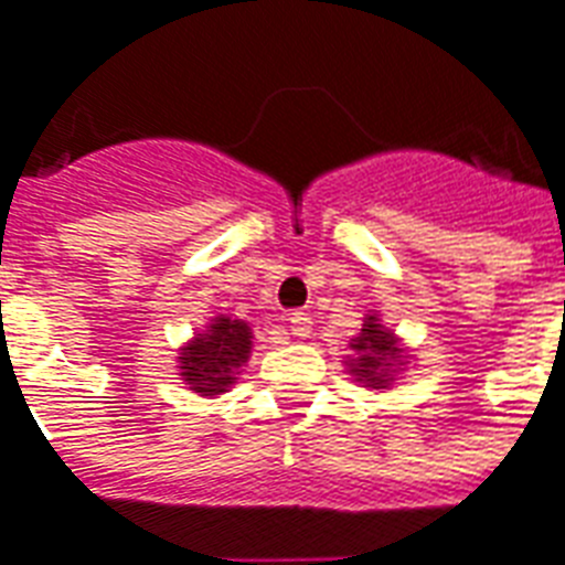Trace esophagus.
<instances>
[{
	"label": "esophagus",
	"mask_w": 565,
	"mask_h": 565,
	"mask_svg": "<svg viewBox=\"0 0 565 565\" xmlns=\"http://www.w3.org/2000/svg\"><path fill=\"white\" fill-rule=\"evenodd\" d=\"M288 328H291V333H295V337H309V333H312V318L307 316V312H288Z\"/></svg>",
	"instance_id": "obj_1"
}]
</instances>
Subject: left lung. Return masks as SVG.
Here are the masks:
<instances>
[{"instance_id": "left-lung-1", "label": "left lung", "mask_w": 565, "mask_h": 565, "mask_svg": "<svg viewBox=\"0 0 565 565\" xmlns=\"http://www.w3.org/2000/svg\"><path fill=\"white\" fill-rule=\"evenodd\" d=\"M351 351H354V358H348V372L363 387L372 390H387L396 369H402V358H405V348L398 345V339L381 324L375 312L366 316L360 333L351 339Z\"/></svg>"}]
</instances>
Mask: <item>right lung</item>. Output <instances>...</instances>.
Masks as SVG:
<instances>
[{
	"label": "right lung",
	"mask_w": 565,
	"mask_h": 565,
	"mask_svg": "<svg viewBox=\"0 0 565 565\" xmlns=\"http://www.w3.org/2000/svg\"><path fill=\"white\" fill-rule=\"evenodd\" d=\"M253 330L241 318H211L202 333L181 348V381L199 396H220L235 384V375L249 360Z\"/></svg>",
	"instance_id": "obj_1"
}]
</instances>
